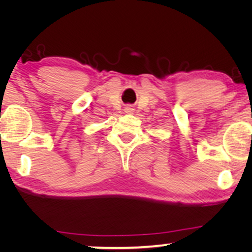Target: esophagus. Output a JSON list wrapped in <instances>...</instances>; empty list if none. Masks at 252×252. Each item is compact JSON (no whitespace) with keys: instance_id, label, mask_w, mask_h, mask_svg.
<instances>
[{"instance_id":"esophagus-1","label":"esophagus","mask_w":252,"mask_h":252,"mask_svg":"<svg viewBox=\"0 0 252 252\" xmlns=\"http://www.w3.org/2000/svg\"><path fill=\"white\" fill-rule=\"evenodd\" d=\"M124 111H125V113H127V115H133L134 113V106L133 105H126L125 109H124Z\"/></svg>"}]
</instances>
